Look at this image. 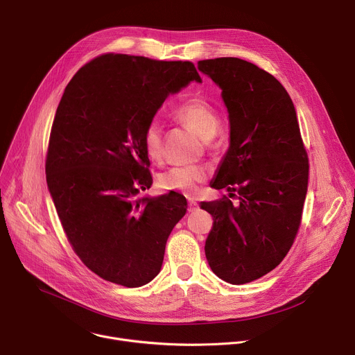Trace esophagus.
I'll list each match as a JSON object with an SVG mask.
<instances>
[{
  "instance_id": "34e87169",
  "label": "esophagus",
  "mask_w": 355,
  "mask_h": 355,
  "mask_svg": "<svg viewBox=\"0 0 355 355\" xmlns=\"http://www.w3.org/2000/svg\"><path fill=\"white\" fill-rule=\"evenodd\" d=\"M195 209H198L196 200H195V199H192V198H189V199H188V211H189V212H192V211H195Z\"/></svg>"
}]
</instances>
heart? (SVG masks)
<instances>
[{
    "mask_svg": "<svg viewBox=\"0 0 355 355\" xmlns=\"http://www.w3.org/2000/svg\"><path fill=\"white\" fill-rule=\"evenodd\" d=\"M175 116L207 143H209V140H212L220 129V118L218 112L207 101L200 98L187 101L178 108ZM143 143L147 155L151 159L159 160L162 157L163 130L157 121L150 122L146 126ZM207 177L208 171L204 166H178L163 173L159 178V184L164 189L191 195L198 189L199 184L207 180Z\"/></svg>",
    "mask_w": 355,
    "mask_h": 355,
    "instance_id": "obj_1",
    "label": "heart"
}]
</instances>
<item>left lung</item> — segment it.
I'll use <instances>...</instances> for the list:
<instances>
[{
  "label": "left lung",
  "instance_id": "8db88e82",
  "mask_svg": "<svg viewBox=\"0 0 355 355\" xmlns=\"http://www.w3.org/2000/svg\"><path fill=\"white\" fill-rule=\"evenodd\" d=\"M198 70L222 89L230 141L211 182L237 193L202 202L214 218L205 241L211 270L241 285L272 271L297 233L308 191L309 163L296 111L282 84L237 58L198 62Z\"/></svg>",
  "mask_w": 355,
  "mask_h": 355
}]
</instances>
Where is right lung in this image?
I'll return each instance as SVG.
<instances>
[{
    "mask_svg": "<svg viewBox=\"0 0 355 355\" xmlns=\"http://www.w3.org/2000/svg\"><path fill=\"white\" fill-rule=\"evenodd\" d=\"M200 77L191 62L107 53L67 84L50 132L46 181L80 260L105 281L137 288L162 270L187 212L184 195L137 196L153 184L143 143L170 94Z\"/></svg>",
    "mask_w": 355,
    "mask_h": 355,
    "instance_id": "add662e5",
    "label": "right lung"
}]
</instances>
